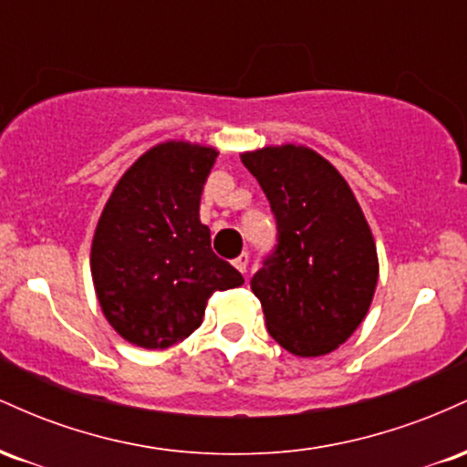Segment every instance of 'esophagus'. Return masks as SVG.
Returning <instances> with one entry per match:
<instances>
[{"mask_svg":"<svg viewBox=\"0 0 467 467\" xmlns=\"http://www.w3.org/2000/svg\"><path fill=\"white\" fill-rule=\"evenodd\" d=\"M248 264H250L248 252H244V254H239L237 259H234V267H237L241 275H245V272H248Z\"/></svg>","mask_w":467,"mask_h":467,"instance_id":"obj_1","label":"esophagus"}]
</instances>
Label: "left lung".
I'll return each mask as SVG.
<instances>
[{
  "mask_svg": "<svg viewBox=\"0 0 467 467\" xmlns=\"http://www.w3.org/2000/svg\"><path fill=\"white\" fill-rule=\"evenodd\" d=\"M276 217L278 244L252 276L265 327L298 358L347 342L371 307L379 264L364 213L347 180L303 144L241 153Z\"/></svg>",
  "mask_w": 467,
  "mask_h": 467,
  "instance_id": "1",
  "label": "left lung"
}]
</instances>
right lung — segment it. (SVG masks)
I'll return each mask as SVG.
<instances>
[{
    "mask_svg": "<svg viewBox=\"0 0 467 467\" xmlns=\"http://www.w3.org/2000/svg\"><path fill=\"white\" fill-rule=\"evenodd\" d=\"M217 149L155 144L125 171L92 239V281L107 323L142 349H166L202 325L213 292L244 276L211 248L200 200Z\"/></svg>",
    "mask_w": 467,
    "mask_h": 467,
    "instance_id": "right-lung-1",
    "label": "right lung"
}]
</instances>
